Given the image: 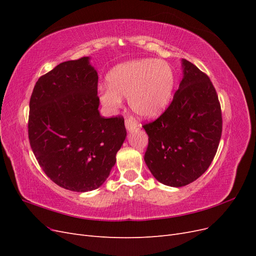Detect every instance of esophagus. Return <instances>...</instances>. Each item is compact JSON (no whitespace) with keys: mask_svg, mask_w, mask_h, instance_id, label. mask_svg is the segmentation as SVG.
<instances>
[{"mask_svg":"<svg viewBox=\"0 0 256 256\" xmlns=\"http://www.w3.org/2000/svg\"><path fill=\"white\" fill-rule=\"evenodd\" d=\"M125 126H126V129L129 131V132H130V131H134L136 129H138V124L134 120H131V118H127L125 120Z\"/></svg>","mask_w":256,"mask_h":256,"instance_id":"esophagus-1","label":"esophagus"}]
</instances>
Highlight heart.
Wrapping results in <instances>:
<instances>
[{
    "mask_svg": "<svg viewBox=\"0 0 256 256\" xmlns=\"http://www.w3.org/2000/svg\"><path fill=\"white\" fill-rule=\"evenodd\" d=\"M108 86L99 99L109 111H116L128 97L130 109L138 118L152 120L164 113L174 88L173 69L161 60H136L114 67L106 76Z\"/></svg>",
    "mask_w": 256,
    "mask_h": 256,
    "instance_id": "obj_1",
    "label": "heart"
}]
</instances>
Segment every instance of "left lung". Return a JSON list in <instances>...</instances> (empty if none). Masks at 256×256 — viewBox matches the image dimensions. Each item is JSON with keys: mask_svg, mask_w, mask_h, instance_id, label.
<instances>
[{"mask_svg": "<svg viewBox=\"0 0 256 256\" xmlns=\"http://www.w3.org/2000/svg\"><path fill=\"white\" fill-rule=\"evenodd\" d=\"M180 62L182 76L173 102L159 118L143 126L148 136L147 168L158 182L175 188L204 174L222 132L221 108L212 83L191 62Z\"/></svg>", "mask_w": 256, "mask_h": 256, "instance_id": "obj_1", "label": "left lung"}]
</instances>
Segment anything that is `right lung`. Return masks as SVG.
Wrapping results in <instances>:
<instances>
[{
	"label": "right lung",
	"instance_id": "obj_1",
	"mask_svg": "<svg viewBox=\"0 0 256 256\" xmlns=\"http://www.w3.org/2000/svg\"><path fill=\"white\" fill-rule=\"evenodd\" d=\"M97 83L90 56L67 60L38 79L30 100L32 150L46 175L70 191L102 186L127 136L124 118L100 115Z\"/></svg>",
	"mask_w": 256,
	"mask_h": 256
}]
</instances>
